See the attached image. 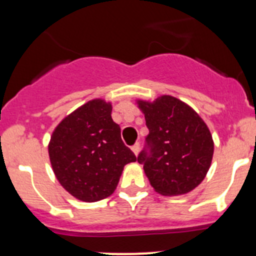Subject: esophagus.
Returning <instances> with one entry per match:
<instances>
[{
  "mask_svg": "<svg viewBox=\"0 0 256 256\" xmlns=\"http://www.w3.org/2000/svg\"><path fill=\"white\" fill-rule=\"evenodd\" d=\"M139 149H140V144L139 143H136L133 146H132V152H133L136 155H138Z\"/></svg>",
  "mask_w": 256,
  "mask_h": 256,
  "instance_id": "obj_1",
  "label": "esophagus"
}]
</instances>
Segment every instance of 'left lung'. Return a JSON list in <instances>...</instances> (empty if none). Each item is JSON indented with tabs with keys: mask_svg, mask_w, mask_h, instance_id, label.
I'll use <instances>...</instances> for the list:
<instances>
[{
	"mask_svg": "<svg viewBox=\"0 0 256 256\" xmlns=\"http://www.w3.org/2000/svg\"><path fill=\"white\" fill-rule=\"evenodd\" d=\"M138 106L149 129L138 162L150 185L164 196L192 191L212 162L214 146L206 123L188 104L168 94L138 101Z\"/></svg>",
	"mask_w": 256,
	"mask_h": 256,
	"instance_id": "8db88e82",
	"label": "left lung"
}]
</instances>
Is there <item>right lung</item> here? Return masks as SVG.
<instances>
[{
	"label": "right lung",
	"instance_id": "obj_1",
	"mask_svg": "<svg viewBox=\"0 0 256 256\" xmlns=\"http://www.w3.org/2000/svg\"><path fill=\"white\" fill-rule=\"evenodd\" d=\"M110 113V102L92 100L65 117L50 138L52 171L60 185L80 201L110 196L124 165L136 162Z\"/></svg>",
	"mask_w": 256,
	"mask_h": 256
}]
</instances>
